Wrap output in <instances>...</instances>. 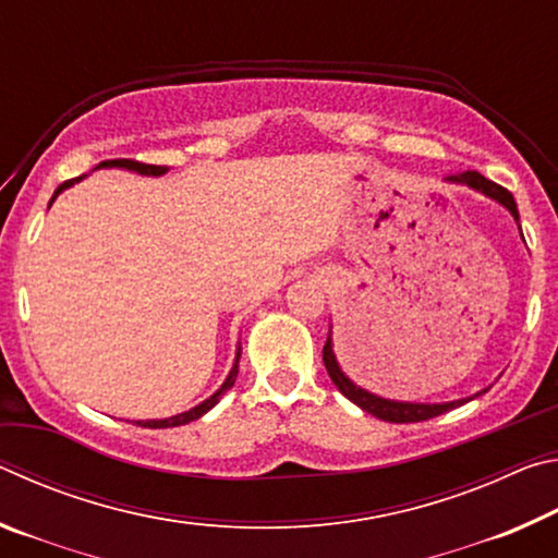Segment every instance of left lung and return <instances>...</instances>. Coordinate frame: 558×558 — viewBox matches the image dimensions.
I'll list each match as a JSON object with an SVG mask.
<instances>
[{"label":"left lung","mask_w":558,"mask_h":558,"mask_svg":"<svg viewBox=\"0 0 558 558\" xmlns=\"http://www.w3.org/2000/svg\"><path fill=\"white\" fill-rule=\"evenodd\" d=\"M446 182L450 184H462V186H470L475 189V192L485 194L487 199H493L497 204H502L505 209L512 214V219L519 226V211H517V202L514 196L507 192L505 186H499L495 182H489L480 172H462V174H450L446 177ZM519 233H522V226H519ZM524 239V235H522ZM323 362H325V369L329 374V379L337 386L339 391H342L349 401L356 403L359 409L376 415V418L381 421H389V423H418V421H428V418H436L440 413H448L452 409H458V405L468 403L470 399H475V396L485 393L487 389H483L475 396H468V399H458V401H446V403H415V401H393V399H384V396H376L372 391L362 389V386H356L349 376L342 372V366L337 362V354H335V347H332V327H329V335H327V342L323 349Z\"/></svg>","instance_id":"obj_1"}]
</instances>
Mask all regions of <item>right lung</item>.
Listing matches in <instances>:
<instances>
[{
    "mask_svg": "<svg viewBox=\"0 0 558 558\" xmlns=\"http://www.w3.org/2000/svg\"><path fill=\"white\" fill-rule=\"evenodd\" d=\"M96 169H128V172H137V174H143V177H162V174H167L169 172V167H162V165H143V162H135V159H110V162H100ZM81 179H86V174H81V177H75V179H69V182H63L59 189H56L53 192V196H51V202H49V206L56 202V196H59L63 189H69V186H73L75 182H81ZM239 359H241V347L235 349V362H233V366H231V372H229V376H226V381L221 384V389L216 391V393H211L209 399L206 401H202L199 405H194V409H189V411H184V413H177V415H169V418H155V421H135L137 426H143V428H174V426H184V423H192V421H196V418H202L204 413H209L216 403L221 401V396L231 389V386L235 384V376H239Z\"/></svg>",
    "mask_w": 558,
    "mask_h": 558,
    "instance_id": "right-lung-1",
    "label": "right lung"
}]
</instances>
